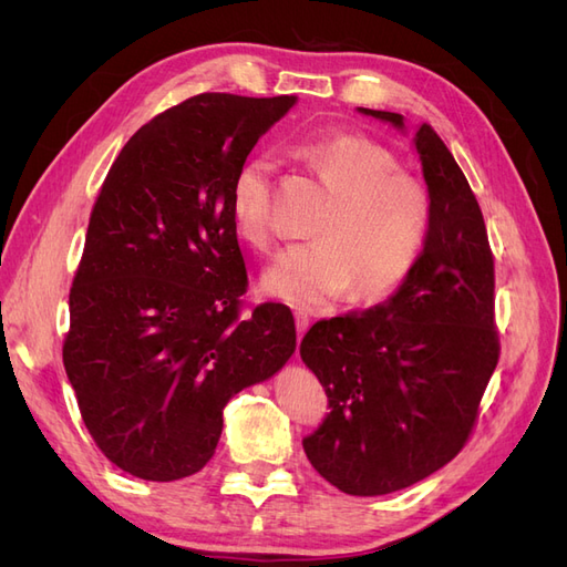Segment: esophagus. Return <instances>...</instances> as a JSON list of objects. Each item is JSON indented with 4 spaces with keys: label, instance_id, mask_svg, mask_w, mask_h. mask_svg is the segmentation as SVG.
I'll return each instance as SVG.
<instances>
[{
    "label": "esophagus",
    "instance_id": "1",
    "mask_svg": "<svg viewBox=\"0 0 567 567\" xmlns=\"http://www.w3.org/2000/svg\"><path fill=\"white\" fill-rule=\"evenodd\" d=\"M296 329H298V342H300L305 331L310 329V317H307V312H302V310L296 312Z\"/></svg>",
    "mask_w": 567,
    "mask_h": 567
}]
</instances>
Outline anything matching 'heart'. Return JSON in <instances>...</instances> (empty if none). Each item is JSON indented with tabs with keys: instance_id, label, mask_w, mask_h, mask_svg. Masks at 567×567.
I'll list each match as a JSON object with an SVG mask.
<instances>
[{
	"instance_id": "obj_1",
	"label": "heart",
	"mask_w": 567,
	"mask_h": 567,
	"mask_svg": "<svg viewBox=\"0 0 567 567\" xmlns=\"http://www.w3.org/2000/svg\"><path fill=\"white\" fill-rule=\"evenodd\" d=\"M329 192L315 241L286 248L262 277L269 296L315 307L352 286L357 298H381L416 267L431 229V198L392 153L364 134H331L290 146ZM277 163L248 158L234 177L231 221L241 241L271 246L269 188Z\"/></svg>"
}]
</instances>
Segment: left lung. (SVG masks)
<instances>
[{
    "label": "left lung",
    "instance_id": "1",
    "mask_svg": "<svg viewBox=\"0 0 567 567\" xmlns=\"http://www.w3.org/2000/svg\"><path fill=\"white\" fill-rule=\"evenodd\" d=\"M359 113L404 130L400 113ZM414 144L431 198L416 267L385 302L317 321L300 342L331 409L302 440L305 454L354 496L404 489L450 463L499 362L483 213L431 125L416 130Z\"/></svg>",
    "mask_w": 567,
    "mask_h": 567
}]
</instances>
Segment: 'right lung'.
<instances>
[{"instance_id":"obj_1","label":"right lung","mask_w":567,"mask_h":567,"mask_svg":"<svg viewBox=\"0 0 567 567\" xmlns=\"http://www.w3.org/2000/svg\"><path fill=\"white\" fill-rule=\"evenodd\" d=\"M296 101L186 99L132 136L101 186L63 367L96 447L134 477L198 473L227 402L296 352L286 305L241 315L248 271L231 221L238 167Z\"/></svg>"}]
</instances>
